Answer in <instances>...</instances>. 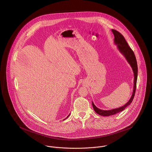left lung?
I'll use <instances>...</instances> for the list:
<instances>
[{
    "label": "left lung",
    "mask_w": 152,
    "mask_h": 152,
    "mask_svg": "<svg viewBox=\"0 0 152 152\" xmlns=\"http://www.w3.org/2000/svg\"><path fill=\"white\" fill-rule=\"evenodd\" d=\"M113 33L114 35V43L115 45H117L118 50L119 52L124 56L127 62L129 63V64L131 65V68L132 69L134 75V90L133 93L132 94V96L130 99V100L128 101L124 106H122L118 108L113 109L110 110H100L99 108H97L93 102L92 101V105L94 108V110L95 112L98 114L99 115H100L101 116H110L112 115L116 114L119 113L125 110V108L128 107L129 105L131 104V103L133 101V99L135 96V91L136 88V82H137V65L136 62V59L135 57L134 52L132 50V49L129 47L128 45L127 42L126 41L125 38L124 36L119 33L118 31L115 30H111Z\"/></svg>",
    "instance_id": "left-lung-1"
}]
</instances>
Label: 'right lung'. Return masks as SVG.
<instances>
[{"instance_id":"right-lung-1","label":"right lung","mask_w":152,"mask_h":152,"mask_svg":"<svg viewBox=\"0 0 152 152\" xmlns=\"http://www.w3.org/2000/svg\"><path fill=\"white\" fill-rule=\"evenodd\" d=\"M69 115H68V117H67V118H68V117H69Z\"/></svg>"}]
</instances>
